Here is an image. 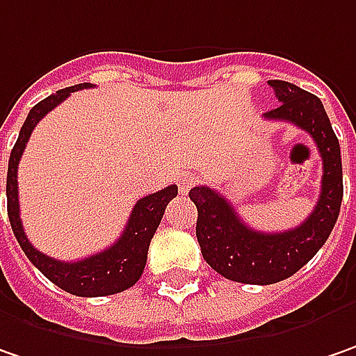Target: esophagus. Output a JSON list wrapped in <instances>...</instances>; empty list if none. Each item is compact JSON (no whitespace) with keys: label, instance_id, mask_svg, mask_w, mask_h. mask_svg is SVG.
Returning a JSON list of instances; mask_svg holds the SVG:
<instances>
[{"label":"esophagus","instance_id":"esophagus-1","mask_svg":"<svg viewBox=\"0 0 356 356\" xmlns=\"http://www.w3.org/2000/svg\"><path fill=\"white\" fill-rule=\"evenodd\" d=\"M193 181H195V179L191 177L189 173H181V175H179V179H177L179 191H181V193H187V191H189V189L193 187Z\"/></svg>","mask_w":356,"mask_h":356}]
</instances>
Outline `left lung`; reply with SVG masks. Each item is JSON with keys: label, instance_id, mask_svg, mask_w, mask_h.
Here are the masks:
<instances>
[{"label": "left lung", "instance_id": "left-lung-1", "mask_svg": "<svg viewBox=\"0 0 356 356\" xmlns=\"http://www.w3.org/2000/svg\"><path fill=\"white\" fill-rule=\"evenodd\" d=\"M269 86L281 105L263 117L309 133L323 159L321 195L313 213L295 229L263 233L245 223L215 189L199 185L189 191L197 207L195 231L203 259L225 279L247 285H273L305 267L329 239L343 201L341 147L321 99L281 79H270Z\"/></svg>", "mask_w": 356, "mask_h": 356}]
</instances>
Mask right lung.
Wrapping results in <instances>:
<instances>
[{"label": "right lung", "instance_id": "1", "mask_svg": "<svg viewBox=\"0 0 356 356\" xmlns=\"http://www.w3.org/2000/svg\"><path fill=\"white\" fill-rule=\"evenodd\" d=\"M83 87H91V83L59 89L57 93L39 101L29 111L25 119L19 137L11 149L8 165V215L13 235L24 249L27 259L38 267L54 285L67 291L77 297H105L115 295L125 289L133 286L139 277L143 275L147 263L149 243L153 239L157 227L161 223L163 213L167 203L177 197V185H169L157 193H151L135 203L127 227L123 229V235L105 251L81 259V261H59L54 257L43 255L38 251L25 235L24 225L19 219V197H17V165L24 155V149L31 137L39 121L47 115L54 107H57L63 99H67L73 91H79Z\"/></svg>", "mask_w": 356, "mask_h": 356}]
</instances>
